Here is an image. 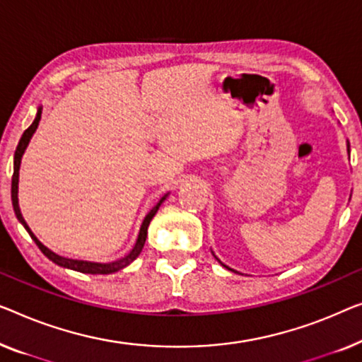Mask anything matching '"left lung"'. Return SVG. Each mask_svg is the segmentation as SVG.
<instances>
[{
  "mask_svg": "<svg viewBox=\"0 0 362 362\" xmlns=\"http://www.w3.org/2000/svg\"><path fill=\"white\" fill-rule=\"evenodd\" d=\"M348 151H349V145H348Z\"/></svg>",
  "mask_w": 362,
  "mask_h": 362,
  "instance_id": "obj_1",
  "label": "left lung"
}]
</instances>
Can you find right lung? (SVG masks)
<instances>
[{
	"instance_id": "right-lung-1",
	"label": "right lung",
	"mask_w": 362,
	"mask_h": 362,
	"mask_svg": "<svg viewBox=\"0 0 362 362\" xmlns=\"http://www.w3.org/2000/svg\"><path fill=\"white\" fill-rule=\"evenodd\" d=\"M40 114H42V109H39L37 111V116H35L34 122L30 124V127H28L24 130L23 137H21L19 144H18V148H16V153H14V173H13V181H11V199H13V207H14V212L16 216H18L19 222L24 225L25 230H28L30 238L34 240L35 245L39 246V250L44 253L47 258L54 261L55 264L59 266H64V268H68V269H73V271H80V272H85V274H111V272H116L119 269L125 268V266L132 263V261L137 258V256L140 255V251H142L144 245H145V240H146V228H148L150 225V220L153 218V216L156 214V211H158V207L161 206V201L156 204V206L151 209V211L148 212V216L145 217L142 227H140V233H139V238H137V243H135L134 250L130 251V253L125 256V258L119 259V261H114V263H109V264H99V263H88V261H76V259H68V258H64V256H59L55 255L54 251H50L47 246L42 245L37 238H35V235L30 232V228L28 227V223H25V220L23 217V214H21L19 211V204H18V181H19V165H21V158H23V153L25 150V146H28L30 137H33V134L35 132V129H37L39 125V120H40Z\"/></svg>"
}]
</instances>
